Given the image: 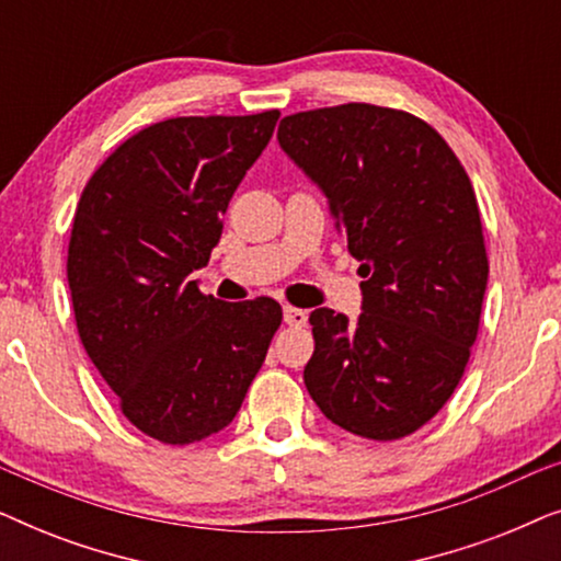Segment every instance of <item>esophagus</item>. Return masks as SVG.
<instances>
[{"label": "esophagus", "mask_w": 561, "mask_h": 561, "mask_svg": "<svg viewBox=\"0 0 561 561\" xmlns=\"http://www.w3.org/2000/svg\"><path fill=\"white\" fill-rule=\"evenodd\" d=\"M283 319H286L288 327H304L306 319H309V313L304 309H296V306H286V309H283Z\"/></svg>", "instance_id": "esophagus-1"}]
</instances>
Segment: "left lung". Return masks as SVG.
Instances as JSON below:
<instances>
[{
    "instance_id": "1",
    "label": "left lung",
    "mask_w": 561,
    "mask_h": 561,
    "mask_svg": "<svg viewBox=\"0 0 561 561\" xmlns=\"http://www.w3.org/2000/svg\"><path fill=\"white\" fill-rule=\"evenodd\" d=\"M278 142L365 278L357 321L311 311L306 390L332 424L401 439L449 401L478 340L488 252L470 175L432 125L388 106L290 114Z\"/></svg>"
}]
</instances>
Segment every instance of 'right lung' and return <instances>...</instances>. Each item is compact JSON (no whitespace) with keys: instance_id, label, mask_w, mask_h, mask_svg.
I'll return each mask as SVG.
<instances>
[{"instance_id":"obj_1","label":"right lung","mask_w":561,"mask_h":561,"mask_svg":"<svg viewBox=\"0 0 561 561\" xmlns=\"http://www.w3.org/2000/svg\"><path fill=\"white\" fill-rule=\"evenodd\" d=\"M278 117L156 122L96 168L76 206L66 271L81 344L129 424L163 444L221 432L280 327L273 298L227 304L191 280Z\"/></svg>"}]
</instances>
